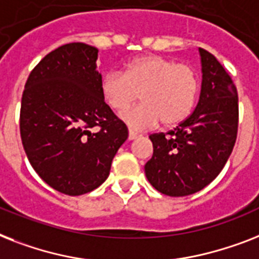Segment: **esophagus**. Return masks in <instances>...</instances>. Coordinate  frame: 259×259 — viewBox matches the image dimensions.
I'll return each mask as SVG.
<instances>
[{
    "mask_svg": "<svg viewBox=\"0 0 259 259\" xmlns=\"http://www.w3.org/2000/svg\"><path fill=\"white\" fill-rule=\"evenodd\" d=\"M138 136H140V134H138V133H136V132H133V130H129V140L130 141L136 140V138Z\"/></svg>",
    "mask_w": 259,
    "mask_h": 259,
    "instance_id": "obj_1",
    "label": "esophagus"
}]
</instances>
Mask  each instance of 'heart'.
<instances>
[{"instance_id":"1","label":"heart","mask_w":259,"mask_h":259,"mask_svg":"<svg viewBox=\"0 0 259 259\" xmlns=\"http://www.w3.org/2000/svg\"><path fill=\"white\" fill-rule=\"evenodd\" d=\"M101 96L111 110L126 111L122 119L133 129L161 125L174 127L191 114L199 92L198 73L173 58L146 54L130 60L123 71H109L101 79Z\"/></svg>"}]
</instances>
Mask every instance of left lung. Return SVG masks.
Segmentation results:
<instances>
[{"instance_id":"1","label":"left lung","mask_w":259,"mask_h":259,"mask_svg":"<svg viewBox=\"0 0 259 259\" xmlns=\"http://www.w3.org/2000/svg\"><path fill=\"white\" fill-rule=\"evenodd\" d=\"M202 86L194 111L167 133L150 134L153 157L145 165L154 189L169 197L202 190L224 169L238 133V93L225 68L199 48Z\"/></svg>"}]
</instances>
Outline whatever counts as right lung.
Segmentation results:
<instances>
[{
  "label": "right lung",
  "mask_w": 259,
  "mask_h": 259,
  "mask_svg": "<svg viewBox=\"0 0 259 259\" xmlns=\"http://www.w3.org/2000/svg\"><path fill=\"white\" fill-rule=\"evenodd\" d=\"M98 49L71 42L46 54L22 93L21 140L35 173L54 190L81 195L97 189L127 138V127L105 104Z\"/></svg>",
  "instance_id": "1"
}]
</instances>
